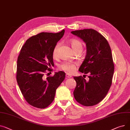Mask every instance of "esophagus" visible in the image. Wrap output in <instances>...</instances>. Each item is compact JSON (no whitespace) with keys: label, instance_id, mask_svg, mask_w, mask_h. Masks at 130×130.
<instances>
[{"label":"esophagus","instance_id":"34e87169","mask_svg":"<svg viewBox=\"0 0 130 130\" xmlns=\"http://www.w3.org/2000/svg\"><path fill=\"white\" fill-rule=\"evenodd\" d=\"M66 77L67 78H71V77H72V76L70 75H69V74H66Z\"/></svg>","mask_w":130,"mask_h":130}]
</instances>
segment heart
Returning <instances> with one entry per match:
<instances>
[{
  "label": "heart",
  "instance_id": "heart-1",
  "mask_svg": "<svg viewBox=\"0 0 130 130\" xmlns=\"http://www.w3.org/2000/svg\"><path fill=\"white\" fill-rule=\"evenodd\" d=\"M71 47L74 51H77L80 49H82V43L77 39H71L70 41ZM60 43H58L54 47L52 51V56L54 58H56L58 56V49L60 47ZM77 63L71 61H64L60 64L59 68L66 72L68 73H73L76 69V66Z\"/></svg>",
  "mask_w": 130,
  "mask_h": 130
}]
</instances>
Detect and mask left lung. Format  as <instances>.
<instances>
[{
  "mask_svg": "<svg viewBox=\"0 0 130 130\" xmlns=\"http://www.w3.org/2000/svg\"><path fill=\"white\" fill-rule=\"evenodd\" d=\"M71 33L86 43L87 55L79 71L89 75V81L82 76L73 77L77 83L74 97L84 106H93L105 98L111 86L114 70L111 49L105 38L94 29L75 30Z\"/></svg>",
  "mask_w": 130,
  "mask_h": 130,
  "instance_id": "8db88e82",
  "label": "left lung"
}]
</instances>
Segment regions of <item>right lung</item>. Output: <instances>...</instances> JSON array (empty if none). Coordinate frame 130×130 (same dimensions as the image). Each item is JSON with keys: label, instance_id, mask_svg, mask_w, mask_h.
<instances>
[{"label": "right lung", "instance_id": "obj_1", "mask_svg": "<svg viewBox=\"0 0 130 130\" xmlns=\"http://www.w3.org/2000/svg\"><path fill=\"white\" fill-rule=\"evenodd\" d=\"M41 32L32 36L22 47L17 59L16 78L26 101L34 107L44 109L54 100L56 91L64 80L65 73L56 72L45 78L53 66L52 51L64 34Z\"/></svg>", "mask_w": 130, "mask_h": 130}]
</instances>
